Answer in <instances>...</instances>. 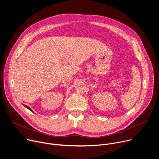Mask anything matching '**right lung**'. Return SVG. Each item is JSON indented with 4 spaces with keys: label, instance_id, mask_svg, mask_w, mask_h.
Listing matches in <instances>:
<instances>
[{
    "label": "right lung",
    "instance_id": "1",
    "mask_svg": "<svg viewBox=\"0 0 159 159\" xmlns=\"http://www.w3.org/2000/svg\"><path fill=\"white\" fill-rule=\"evenodd\" d=\"M24 106H25V107H26V108H28V109H29V110H30V111H32V112H33V111H32V109H31V108H30V107H28V106H26V105H24Z\"/></svg>",
    "mask_w": 159,
    "mask_h": 159
}]
</instances>
